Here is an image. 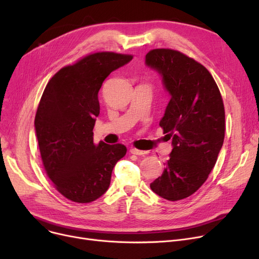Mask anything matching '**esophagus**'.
I'll list each match as a JSON object with an SVG mask.
<instances>
[{"mask_svg":"<svg viewBox=\"0 0 259 259\" xmlns=\"http://www.w3.org/2000/svg\"><path fill=\"white\" fill-rule=\"evenodd\" d=\"M130 153H131V154H134V155H143V154H146L147 151L139 150V149H137V148H131V149H130Z\"/></svg>","mask_w":259,"mask_h":259,"instance_id":"1","label":"esophagus"}]
</instances>
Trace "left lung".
I'll return each mask as SVG.
<instances>
[{
	"instance_id": "left-lung-1",
	"label": "left lung",
	"mask_w": 259,
	"mask_h": 259,
	"mask_svg": "<svg viewBox=\"0 0 259 259\" xmlns=\"http://www.w3.org/2000/svg\"><path fill=\"white\" fill-rule=\"evenodd\" d=\"M145 64L170 95L159 126L173 147L150 188L162 198L180 200L196 192L215 166L225 139L223 99L211 73L180 51L151 50Z\"/></svg>"
}]
</instances>
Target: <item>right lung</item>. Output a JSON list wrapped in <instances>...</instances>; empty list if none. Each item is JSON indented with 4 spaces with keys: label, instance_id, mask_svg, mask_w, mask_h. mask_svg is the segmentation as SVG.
<instances>
[{
    "label": "right lung",
    "instance_id": "obj_1",
    "mask_svg": "<svg viewBox=\"0 0 259 259\" xmlns=\"http://www.w3.org/2000/svg\"><path fill=\"white\" fill-rule=\"evenodd\" d=\"M132 59L114 52L90 54L54 74L40 98L34 128L44 168L58 191L72 201L100 198L127 152L121 144H94L93 127L103 81Z\"/></svg>",
    "mask_w": 259,
    "mask_h": 259
}]
</instances>
